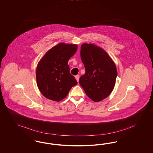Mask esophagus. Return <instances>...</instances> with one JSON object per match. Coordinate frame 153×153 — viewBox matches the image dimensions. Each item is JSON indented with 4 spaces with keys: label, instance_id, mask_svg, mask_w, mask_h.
Instances as JSON below:
<instances>
[{
    "label": "esophagus",
    "instance_id": "1",
    "mask_svg": "<svg viewBox=\"0 0 153 153\" xmlns=\"http://www.w3.org/2000/svg\"><path fill=\"white\" fill-rule=\"evenodd\" d=\"M75 78H76V79L77 81L79 82V75H76V76H75Z\"/></svg>",
    "mask_w": 153,
    "mask_h": 153
}]
</instances>
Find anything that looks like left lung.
Returning <instances> with one entry per match:
<instances>
[{"label":"left lung","mask_w":153,"mask_h":153,"mask_svg":"<svg viewBox=\"0 0 153 153\" xmlns=\"http://www.w3.org/2000/svg\"><path fill=\"white\" fill-rule=\"evenodd\" d=\"M80 55L85 74L79 78V84L88 97L100 102L114 88L117 76L116 65L106 51L91 44H83Z\"/></svg>","instance_id":"left-lung-1"}]
</instances>
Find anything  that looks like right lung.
Wrapping results in <instances>:
<instances>
[{
  "label": "right lung",
  "instance_id": "add662e5",
  "mask_svg": "<svg viewBox=\"0 0 153 153\" xmlns=\"http://www.w3.org/2000/svg\"><path fill=\"white\" fill-rule=\"evenodd\" d=\"M77 49V45L60 43L47 51L39 62L36 72V81L38 88L45 97L59 102L77 84L70 74L68 65Z\"/></svg>",
  "mask_w": 153,
  "mask_h": 153
}]
</instances>
